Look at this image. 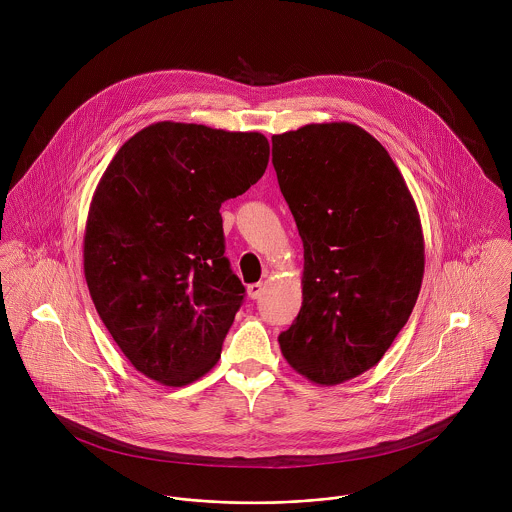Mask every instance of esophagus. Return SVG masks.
<instances>
[{
    "label": "esophagus",
    "mask_w": 512,
    "mask_h": 512,
    "mask_svg": "<svg viewBox=\"0 0 512 512\" xmlns=\"http://www.w3.org/2000/svg\"><path fill=\"white\" fill-rule=\"evenodd\" d=\"M262 292H264V286H262V284H250V286H248V297H250V299H258V297L262 295Z\"/></svg>",
    "instance_id": "1"
}]
</instances>
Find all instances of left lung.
I'll list each match as a JSON object with an SVG mask.
<instances>
[{"instance_id":"obj_1","label":"left lung","mask_w":512,"mask_h":512,"mask_svg":"<svg viewBox=\"0 0 512 512\" xmlns=\"http://www.w3.org/2000/svg\"><path fill=\"white\" fill-rule=\"evenodd\" d=\"M272 163L303 242L301 309L278 341L301 376L341 384L384 357L416 305L420 215L388 151L355 124L272 136Z\"/></svg>"}]
</instances>
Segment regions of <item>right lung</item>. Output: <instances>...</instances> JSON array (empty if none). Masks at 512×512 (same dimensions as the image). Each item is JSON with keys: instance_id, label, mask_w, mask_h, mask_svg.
<instances>
[{"instance_id": "obj_1", "label": "right lung", "mask_w": 512, "mask_h": 512, "mask_svg": "<svg viewBox=\"0 0 512 512\" xmlns=\"http://www.w3.org/2000/svg\"><path fill=\"white\" fill-rule=\"evenodd\" d=\"M258 132L157 122L106 167L86 219L84 278L116 345L147 378L185 386L219 363L246 290L220 205L266 171Z\"/></svg>"}]
</instances>
